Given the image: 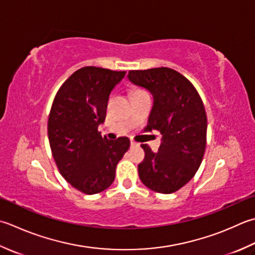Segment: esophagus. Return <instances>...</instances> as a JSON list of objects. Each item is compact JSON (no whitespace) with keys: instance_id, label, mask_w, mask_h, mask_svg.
<instances>
[{"instance_id":"34e87169","label":"esophagus","mask_w":255,"mask_h":255,"mask_svg":"<svg viewBox=\"0 0 255 255\" xmlns=\"http://www.w3.org/2000/svg\"><path fill=\"white\" fill-rule=\"evenodd\" d=\"M130 143H131V146H138V144H139V143H137L136 141H133V140H131Z\"/></svg>"}]
</instances>
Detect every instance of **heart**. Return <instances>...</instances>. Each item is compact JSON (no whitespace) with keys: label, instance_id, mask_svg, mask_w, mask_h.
<instances>
[{"label":"heart","instance_id":"1","mask_svg":"<svg viewBox=\"0 0 255 255\" xmlns=\"http://www.w3.org/2000/svg\"><path fill=\"white\" fill-rule=\"evenodd\" d=\"M137 93H142V91H136L133 94H137Z\"/></svg>","mask_w":255,"mask_h":255}]
</instances>
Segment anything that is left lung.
Wrapping results in <instances>:
<instances>
[{
    "label": "left lung",
    "mask_w": 255,
    "mask_h": 255,
    "mask_svg": "<svg viewBox=\"0 0 255 255\" xmlns=\"http://www.w3.org/2000/svg\"><path fill=\"white\" fill-rule=\"evenodd\" d=\"M128 78L153 96L144 131L162 134L158 152L141 144L144 159L138 164L139 178L156 192H176L193 178L206 151L208 122L202 99L192 83L172 68L129 71Z\"/></svg>",
    "instance_id": "obj_1"
}]
</instances>
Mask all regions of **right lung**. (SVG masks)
I'll use <instances>...</instances> for the list:
<instances>
[{"instance_id": "right-lung-1", "label": "right lung", "mask_w": 255, "mask_h": 255, "mask_svg": "<svg viewBox=\"0 0 255 255\" xmlns=\"http://www.w3.org/2000/svg\"><path fill=\"white\" fill-rule=\"evenodd\" d=\"M126 72L86 66L59 87L48 116L49 146L65 180L85 194L104 191L115 180L127 137L108 140L98 126L106 118L109 94Z\"/></svg>"}]
</instances>
